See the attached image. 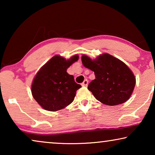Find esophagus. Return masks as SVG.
Returning a JSON list of instances; mask_svg holds the SVG:
<instances>
[{"label":"esophagus","mask_w":155,"mask_h":155,"mask_svg":"<svg viewBox=\"0 0 155 155\" xmlns=\"http://www.w3.org/2000/svg\"><path fill=\"white\" fill-rule=\"evenodd\" d=\"M81 84H82V86L87 87V84H88V80H84L83 82H82Z\"/></svg>","instance_id":"esophagus-1"}]
</instances>
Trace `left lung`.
Returning <instances> with one entry per match:
<instances>
[{"mask_svg":"<svg viewBox=\"0 0 155 155\" xmlns=\"http://www.w3.org/2000/svg\"><path fill=\"white\" fill-rule=\"evenodd\" d=\"M84 67L94 72L95 79L87 89L97 100L104 104L115 106L128 100L135 84V78L130 68L119 59L104 54L92 60L83 55Z\"/></svg>","mask_w":155,"mask_h":155,"instance_id":"8db88e82","label":"left lung"}]
</instances>
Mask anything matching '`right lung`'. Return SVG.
Returning <instances> with one entry per match:
<instances>
[{"label": "right lung", "instance_id": "1", "mask_svg": "<svg viewBox=\"0 0 155 155\" xmlns=\"http://www.w3.org/2000/svg\"><path fill=\"white\" fill-rule=\"evenodd\" d=\"M78 60V55L69 60L55 56L38 72L31 84V94L43 109L56 111L73 102L81 85L76 83L67 69Z\"/></svg>", "mask_w": 155, "mask_h": 155}]
</instances>
